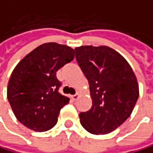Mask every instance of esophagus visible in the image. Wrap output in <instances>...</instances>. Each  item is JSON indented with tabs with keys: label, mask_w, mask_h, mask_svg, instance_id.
I'll list each match as a JSON object with an SVG mask.
<instances>
[{
	"label": "esophagus",
	"mask_w": 153,
	"mask_h": 153,
	"mask_svg": "<svg viewBox=\"0 0 153 153\" xmlns=\"http://www.w3.org/2000/svg\"><path fill=\"white\" fill-rule=\"evenodd\" d=\"M79 97H80V94L77 93V94H75V95H71V96H70V99H71L72 100H76Z\"/></svg>",
	"instance_id": "esophagus-1"
}]
</instances>
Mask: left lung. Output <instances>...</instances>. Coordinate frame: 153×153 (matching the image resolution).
<instances>
[{
	"mask_svg": "<svg viewBox=\"0 0 153 153\" xmlns=\"http://www.w3.org/2000/svg\"><path fill=\"white\" fill-rule=\"evenodd\" d=\"M76 60L89 84L92 106L80 113V122L93 134H106L127 120L139 96V86L126 59L108 46H81Z\"/></svg>",
	"mask_w": 153,
	"mask_h": 153,
	"instance_id": "obj_1",
	"label": "left lung"
}]
</instances>
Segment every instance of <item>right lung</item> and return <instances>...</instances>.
I'll use <instances>...</instances> for the list:
<instances>
[{"label": "right lung", "instance_id": "right-lung-1", "mask_svg": "<svg viewBox=\"0 0 153 153\" xmlns=\"http://www.w3.org/2000/svg\"><path fill=\"white\" fill-rule=\"evenodd\" d=\"M74 58V50L55 42L33 50L14 68L7 99L17 120L35 132H46L57 123L69 98L58 92L56 71Z\"/></svg>", "mask_w": 153, "mask_h": 153}]
</instances>
